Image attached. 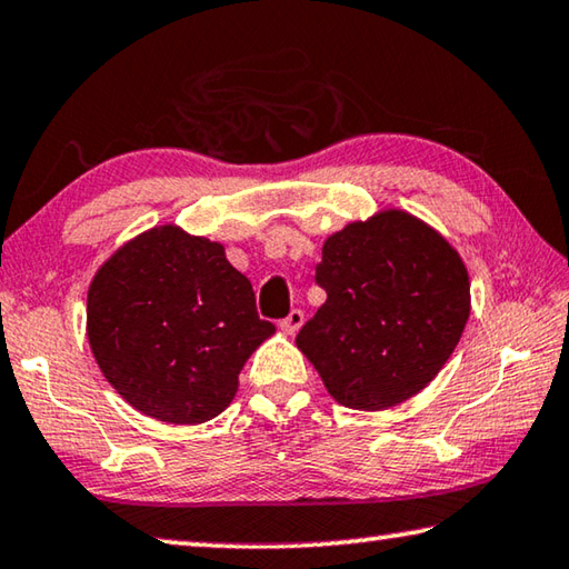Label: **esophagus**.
<instances>
[{"mask_svg":"<svg viewBox=\"0 0 569 569\" xmlns=\"http://www.w3.org/2000/svg\"><path fill=\"white\" fill-rule=\"evenodd\" d=\"M302 322H305V312L302 310H292L282 322H279V328H282L284 335H295L297 330L302 328Z\"/></svg>","mask_w":569,"mask_h":569,"instance_id":"obj_1","label":"esophagus"}]
</instances>
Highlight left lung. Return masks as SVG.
I'll list each match as a JSON object with an SVG mask.
<instances>
[{"instance_id": "left-lung-1", "label": "left lung", "mask_w": 569, "mask_h": 569, "mask_svg": "<svg viewBox=\"0 0 569 569\" xmlns=\"http://www.w3.org/2000/svg\"><path fill=\"white\" fill-rule=\"evenodd\" d=\"M328 300L297 335L328 393L356 411H388L431 383L471 315L467 264L441 231L380 209L322 241Z\"/></svg>"}]
</instances>
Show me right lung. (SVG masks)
Wrapping results in <instances>:
<instances>
[{"instance_id": "add662e5", "label": "right lung", "mask_w": 569, "mask_h": 569, "mask_svg": "<svg viewBox=\"0 0 569 569\" xmlns=\"http://www.w3.org/2000/svg\"><path fill=\"white\" fill-rule=\"evenodd\" d=\"M88 342L118 396L156 421L197 426L237 396L251 352L277 332L219 241L158 223L128 239L88 287Z\"/></svg>"}]
</instances>
